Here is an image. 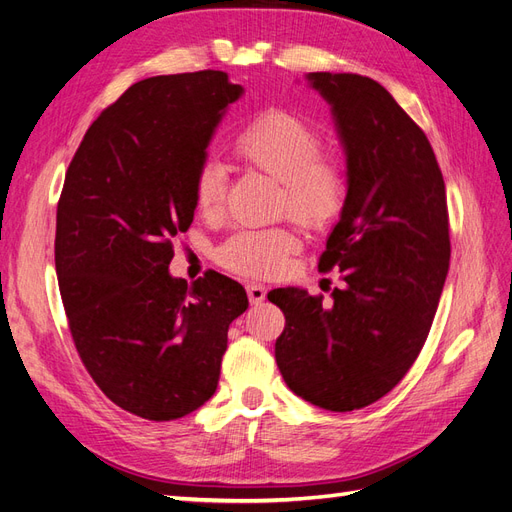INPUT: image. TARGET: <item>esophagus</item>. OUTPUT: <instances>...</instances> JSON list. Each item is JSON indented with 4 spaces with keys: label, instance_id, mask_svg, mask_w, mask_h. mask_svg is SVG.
I'll return each mask as SVG.
<instances>
[{
    "label": "esophagus",
    "instance_id": "34e87169",
    "mask_svg": "<svg viewBox=\"0 0 512 512\" xmlns=\"http://www.w3.org/2000/svg\"><path fill=\"white\" fill-rule=\"evenodd\" d=\"M245 290H247V299H250V303H254V305L262 303L267 297V288L260 286V284H254V282L247 284Z\"/></svg>",
    "mask_w": 512,
    "mask_h": 512
}]
</instances>
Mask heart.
I'll return each mask as SVG.
<instances>
[{"instance_id":"obj_1","label":"heart","mask_w":512,"mask_h":512,"mask_svg":"<svg viewBox=\"0 0 512 512\" xmlns=\"http://www.w3.org/2000/svg\"><path fill=\"white\" fill-rule=\"evenodd\" d=\"M324 149V136L312 123L286 111L252 119L235 136L237 160L280 183V211L309 230H324L348 205L350 173L346 160ZM228 173L218 160H207L194 177V205L203 218H218L226 203ZM288 228L239 230L218 250L220 265L247 277H269L282 269L294 250Z\"/></svg>"}]
</instances>
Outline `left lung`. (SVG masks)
I'll return each mask as SVG.
<instances>
[{
	"label": "left lung",
	"mask_w": 512,
	"mask_h": 512,
	"mask_svg": "<svg viewBox=\"0 0 512 512\" xmlns=\"http://www.w3.org/2000/svg\"><path fill=\"white\" fill-rule=\"evenodd\" d=\"M307 81L331 104L350 173L318 260L344 288L329 303L299 288L269 292L286 316L275 361L292 393L350 412L389 393L429 335L451 260L446 188L425 132L380 83L331 72Z\"/></svg>",
	"instance_id": "8db88e82"
}]
</instances>
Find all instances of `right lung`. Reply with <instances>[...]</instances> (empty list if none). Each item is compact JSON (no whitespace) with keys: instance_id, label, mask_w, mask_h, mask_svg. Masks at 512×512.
Returning a JSON list of instances; mask_svg holds the SVG:
<instances>
[{"instance_id":"1","label":"right lung","mask_w":512,"mask_h":512,"mask_svg":"<svg viewBox=\"0 0 512 512\" xmlns=\"http://www.w3.org/2000/svg\"><path fill=\"white\" fill-rule=\"evenodd\" d=\"M241 85L220 70L134 83L91 123L57 203L55 269L68 327L100 391L147 421H175L218 389L241 284L168 273L194 220V177Z\"/></svg>"}]
</instances>
